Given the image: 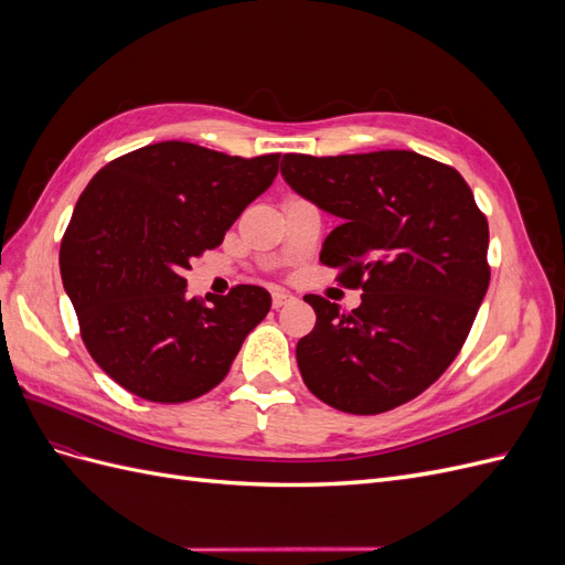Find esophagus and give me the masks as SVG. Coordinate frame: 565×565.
Masks as SVG:
<instances>
[{
    "label": "esophagus",
    "instance_id": "1",
    "mask_svg": "<svg viewBox=\"0 0 565 565\" xmlns=\"http://www.w3.org/2000/svg\"><path fill=\"white\" fill-rule=\"evenodd\" d=\"M270 301H273V309H282V306L292 303V301H295V297L289 295V292H282V289H276V292L270 295Z\"/></svg>",
    "mask_w": 565,
    "mask_h": 565
}]
</instances>
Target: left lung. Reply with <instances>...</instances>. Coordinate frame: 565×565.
Returning a JSON list of instances; mask_svg holds the SVG:
<instances>
[{
	"label": "left lung",
	"mask_w": 565,
	"mask_h": 565,
	"mask_svg": "<svg viewBox=\"0 0 565 565\" xmlns=\"http://www.w3.org/2000/svg\"><path fill=\"white\" fill-rule=\"evenodd\" d=\"M285 181L341 218L320 262L363 289L353 311L306 295L316 328L297 363L313 396L380 415L417 398L465 347L488 282V218L450 164L413 150L313 158L287 152Z\"/></svg>",
	"instance_id": "obj_1"
}]
</instances>
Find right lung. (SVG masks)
<instances>
[{"label": "right lung", "mask_w": 565, "mask_h": 565, "mask_svg": "<svg viewBox=\"0 0 565 565\" xmlns=\"http://www.w3.org/2000/svg\"><path fill=\"white\" fill-rule=\"evenodd\" d=\"M278 162L280 152L237 158L162 141L108 162L84 188L61 243V278L84 347L134 396L185 403L212 391L266 318L264 287L191 299L183 273L221 245Z\"/></svg>", "instance_id": "obj_1"}]
</instances>
